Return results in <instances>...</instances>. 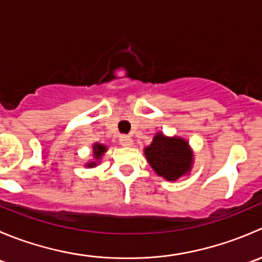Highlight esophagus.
Returning <instances> with one entry per match:
<instances>
[{
	"label": "esophagus",
	"mask_w": 262,
	"mask_h": 262,
	"mask_svg": "<svg viewBox=\"0 0 262 262\" xmlns=\"http://www.w3.org/2000/svg\"><path fill=\"white\" fill-rule=\"evenodd\" d=\"M119 142H120V144L123 147H129L133 144V139L130 138L129 136H120V138H119Z\"/></svg>",
	"instance_id": "obj_1"
}]
</instances>
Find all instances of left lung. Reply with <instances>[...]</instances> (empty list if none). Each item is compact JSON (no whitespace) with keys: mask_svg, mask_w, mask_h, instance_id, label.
<instances>
[{"mask_svg":"<svg viewBox=\"0 0 262 262\" xmlns=\"http://www.w3.org/2000/svg\"><path fill=\"white\" fill-rule=\"evenodd\" d=\"M148 162L160 176L176 180L191 167L192 155L189 144L181 138H167L158 133L144 149Z\"/></svg>","mask_w":262,"mask_h":262,"instance_id":"1","label":"left lung"}]
</instances>
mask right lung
Instances as JSON below:
<instances>
[{"label":"right lung","mask_w":262,"mask_h":262,"mask_svg":"<svg viewBox=\"0 0 262 262\" xmlns=\"http://www.w3.org/2000/svg\"><path fill=\"white\" fill-rule=\"evenodd\" d=\"M105 150H106V147H105V146H102V144H95V146H94V156L97 158V160H99V158L101 157L102 155H104ZM95 165H96V163L91 162L89 166H91V167H92V166H95Z\"/></svg>","instance_id":"right-lung-1"}]
</instances>
